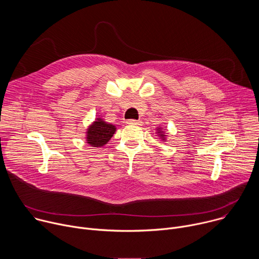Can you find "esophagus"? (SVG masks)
Wrapping results in <instances>:
<instances>
[{
	"label": "esophagus",
	"mask_w": 259,
	"mask_h": 259,
	"mask_svg": "<svg viewBox=\"0 0 259 259\" xmlns=\"http://www.w3.org/2000/svg\"><path fill=\"white\" fill-rule=\"evenodd\" d=\"M127 124H129V125H140L141 122L137 121V120H128Z\"/></svg>",
	"instance_id": "34e87169"
}]
</instances>
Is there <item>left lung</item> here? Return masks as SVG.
Instances as JSON below:
<instances>
[{
  "instance_id": "8db88e82",
  "label": "left lung",
  "mask_w": 259,
  "mask_h": 259,
  "mask_svg": "<svg viewBox=\"0 0 259 259\" xmlns=\"http://www.w3.org/2000/svg\"><path fill=\"white\" fill-rule=\"evenodd\" d=\"M158 130H159V132H158V133H159V134H160V136H161V137H162V139H164V137H165V135H164V133H163V132H162V131H161V130H160V129H158Z\"/></svg>"
}]
</instances>
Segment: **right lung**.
<instances>
[{"label": "right lung", "instance_id": "1", "mask_svg": "<svg viewBox=\"0 0 259 259\" xmlns=\"http://www.w3.org/2000/svg\"><path fill=\"white\" fill-rule=\"evenodd\" d=\"M116 132V127L112 124H107L101 119H97L87 131V143L92 146L100 147L107 143Z\"/></svg>", "mask_w": 259, "mask_h": 259}]
</instances>
